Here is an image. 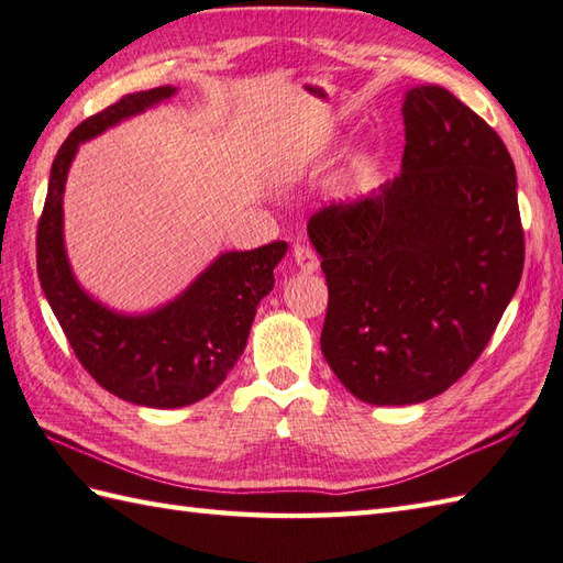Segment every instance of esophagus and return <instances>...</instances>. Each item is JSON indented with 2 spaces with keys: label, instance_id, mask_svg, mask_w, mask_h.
I'll return each mask as SVG.
<instances>
[{
  "label": "esophagus",
  "instance_id": "1",
  "mask_svg": "<svg viewBox=\"0 0 563 563\" xmlns=\"http://www.w3.org/2000/svg\"><path fill=\"white\" fill-rule=\"evenodd\" d=\"M294 260H296V267L301 272H316L320 267V260L316 255V250L308 247V245H296L294 247Z\"/></svg>",
  "mask_w": 563,
  "mask_h": 563
}]
</instances>
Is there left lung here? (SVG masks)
<instances>
[{"instance_id":"left-lung-1","label":"left lung","mask_w":563,"mask_h":563,"mask_svg":"<svg viewBox=\"0 0 563 563\" xmlns=\"http://www.w3.org/2000/svg\"><path fill=\"white\" fill-rule=\"evenodd\" d=\"M402 173L308 221L328 282L320 346L368 405H415L479 358L514 298L526 239L501 136L441 89H409Z\"/></svg>"}]
</instances>
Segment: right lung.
Here are the masks:
<instances>
[{"mask_svg": "<svg viewBox=\"0 0 563 563\" xmlns=\"http://www.w3.org/2000/svg\"><path fill=\"white\" fill-rule=\"evenodd\" d=\"M176 93L173 86L122 96L74 130L53 161L35 235L37 279L79 364L108 393L132 405L176 409L211 395L241 358L257 303L274 289L286 245L274 241L223 253L166 306L122 316L77 284L65 253L62 195L81 142Z\"/></svg>", "mask_w": 563, "mask_h": 563, "instance_id": "right-lung-1", "label": "right lung"}]
</instances>
